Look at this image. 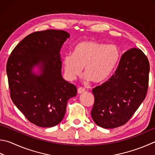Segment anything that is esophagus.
I'll list each match as a JSON object with an SVG mask.
<instances>
[{
  "instance_id": "esophagus-1",
  "label": "esophagus",
  "mask_w": 155,
  "mask_h": 155,
  "mask_svg": "<svg viewBox=\"0 0 155 155\" xmlns=\"http://www.w3.org/2000/svg\"><path fill=\"white\" fill-rule=\"evenodd\" d=\"M85 89H84V88H83V87H79V88L78 89V91H77L78 94H83V93L85 92Z\"/></svg>"
}]
</instances>
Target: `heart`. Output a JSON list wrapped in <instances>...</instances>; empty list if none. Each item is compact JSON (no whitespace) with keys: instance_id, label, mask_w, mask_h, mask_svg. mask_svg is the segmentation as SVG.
Masks as SVG:
<instances>
[{"instance_id":"b5f03b06","label":"heart","mask_w":155,"mask_h":155,"mask_svg":"<svg viewBox=\"0 0 155 155\" xmlns=\"http://www.w3.org/2000/svg\"><path fill=\"white\" fill-rule=\"evenodd\" d=\"M119 55V49L115 45H105L92 40L81 41L75 46L73 54L64 57V72L66 77L72 81L81 74L84 68L86 80L102 83L112 74Z\"/></svg>"}]
</instances>
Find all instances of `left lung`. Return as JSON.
<instances>
[{
  "label": "left lung",
  "instance_id": "1",
  "mask_svg": "<svg viewBox=\"0 0 155 155\" xmlns=\"http://www.w3.org/2000/svg\"><path fill=\"white\" fill-rule=\"evenodd\" d=\"M149 71L148 60L141 50L132 48L123 53L114 74L93 89L91 114L95 124L105 129L125 124L145 99Z\"/></svg>",
  "mask_w": 155,
  "mask_h": 155
}]
</instances>
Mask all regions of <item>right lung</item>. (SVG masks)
<instances>
[{
    "label": "right lung",
    "mask_w": 155,
    "mask_h": 155,
    "mask_svg": "<svg viewBox=\"0 0 155 155\" xmlns=\"http://www.w3.org/2000/svg\"><path fill=\"white\" fill-rule=\"evenodd\" d=\"M68 38L70 34L60 30L33 32L18 44L8 59L11 100L29 121L41 127L59 124L68 100L77 95V87L61 75L60 52Z\"/></svg>",
    "instance_id": "1"
}]
</instances>
